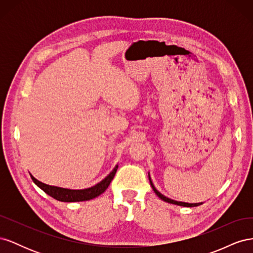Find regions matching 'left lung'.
Wrapping results in <instances>:
<instances>
[{
	"label": "left lung",
	"mask_w": 253,
	"mask_h": 253,
	"mask_svg": "<svg viewBox=\"0 0 253 253\" xmlns=\"http://www.w3.org/2000/svg\"><path fill=\"white\" fill-rule=\"evenodd\" d=\"M149 180H150V183H151V187H152V189L154 190V192H155V194L160 198V200H163L164 202H167V203H170V204H173V205H177V206H181V207H196V206H200L201 204H189V203H183V202H177V201H173V200H171V198H169V197H167V196H165L164 194H162L159 192V191L155 188V186L153 185V181H152V179H151V177H150V173H149Z\"/></svg>",
	"instance_id": "left-lung-1"
}]
</instances>
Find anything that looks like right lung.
Listing matches in <instances>:
<instances>
[{
	"label": "right lung",
	"mask_w": 253,
	"mask_h": 253,
	"mask_svg": "<svg viewBox=\"0 0 253 253\" xmlns=\"http://www.w3.org/2000/svg\"><path fill=\"white\" fill-rule=\"evenodd\" d=\"M117 169H118V166L115 167V169L110 173V175L106 176L102 181L97 183L96 186L88 189H83V190H70V189H64V188H60L56 186H49V185H46V183H43L38 179H36L34 176H32V177L34 182L38 187L42 189L45 193L53 197L55 200L59 202H64V203L85 202V201L93 200V198L102 194L104 191L108 189L111 181L114 178L115 174L117 172Z\"/></svg>",
	"instance_id": "obj_1"
}]
</instances>
